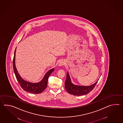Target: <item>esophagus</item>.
Here are the masks:
<instances>
[{
  "instance_id": "34e87169",
  "label": "esophagus",
  "mask_w": 123,
  "mask_h": 123,
  "mask_svg": "<svg viewBox=\"0 0 123 123\" xmlns=\"http://www.w3.org/2000/svg\"><path fill=\"white\" fill-rule=\"evenodd\" d=\"M64 64H65V62L63 60H60V61L59 62V66H62L64 65Z\"/></svg>"
}]
</instances>
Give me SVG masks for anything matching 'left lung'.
Here are the masks:
<instances>
[{"label": "left lung", "instance_id": "8db88e82", "mask_svg": "<svg viewBox=\"0 0 123 123\" xmlns=\"http://www.w3.org/2000/svg\"><path fill=\"white\" fill-rule=\"evenodd\" d=\"M98 81L90 86H80L74 85L71 83V80L68 72L67 74V78L65 82V88L68 93L75 96H81L87 94L93 90Z\"/></svg>", "mask_w": 123, "mask_h": 123}]
</instances>
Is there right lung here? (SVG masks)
<instances>
[{"label":"right lung","instance_id":"add662e5","mask_svg":"<svg viewBox=\"0 0 123 123\" xmlns=\"http://www.w3.org/2000/svg\"><path fill=\"white\" fill-rule=\"evenodd\" d=\"M16 49L14 51V58L13 60V66L14 69V72L15 75V76L19 84L21 87L23 89V90L27 91L28 92L32 93H40L44 91L47 86L48 80L49 79L50 75L52 74V72L54 71V68H53L48 71L45 74L43 79L41 81L37 83H31L30 82H27L22 79L20 76L17 70L15 64V52Z\"/></svg>","mask_w":123,"mask_h":123}]
</instances>
